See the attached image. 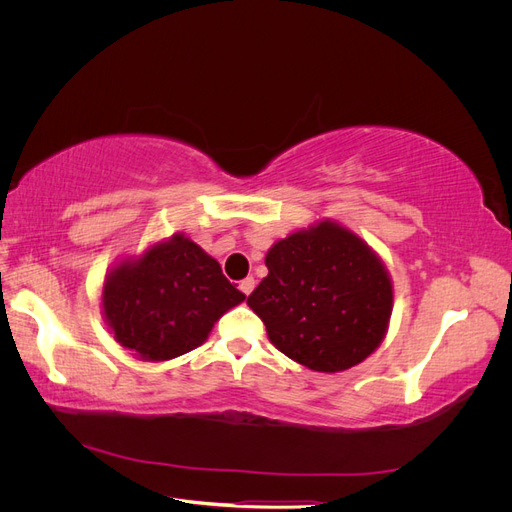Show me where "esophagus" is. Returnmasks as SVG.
<instances>
[{"instance_id": "esophagus-1", "label": "esophagus", "mask_w": 512, "mask_h": 512, "mask_svg": "<svg viewBox=\"0 0 512 512\" xmlns=\"http://www.w3.org/2000/svg\"><path fill=\"white\" fill-rule=\"evenodd\" d=\"M254 286H256V280H254V277H245V280L239 284V288H241V292H243V294H250V292L254 290Z\"/></svg>"}]
</instances>
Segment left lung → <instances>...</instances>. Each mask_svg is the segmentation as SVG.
Wrapping results in <instances>:
<instances>
[{"label":"left lung","instance_id":"8db88e82","mask_svg":"<svg viewBox=\"0 0 512 512\" xmlns=\"http://www.w3.org/2000/svg\"><path fill=\"white\" fill-rule=\"evenodd\" d=\"M265 265L269 275L247 305L288 359L335 374L382 344L393 282L380 256L352 230L314 222L273 243Z\"/></svg>","mask_w":512,"mask_h":512}]
</instances>
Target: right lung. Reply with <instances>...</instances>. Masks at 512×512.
<instances>
[{"label": "right lung", "mask_w": 512, "mask_h": 512, "mask_svg": "<svg viewBox=\"0 0 512 512\" xmlns=\"http://www.w3.org/2000/svg\"><path fill=\"white\" fill-rule=\"evenodd\" d=\"M245 294L220 262L181 232L106 273L102 314L115 342L143 361H170L205 344Z\"/></svg>", "instance_id": "1"}]
</instances>
